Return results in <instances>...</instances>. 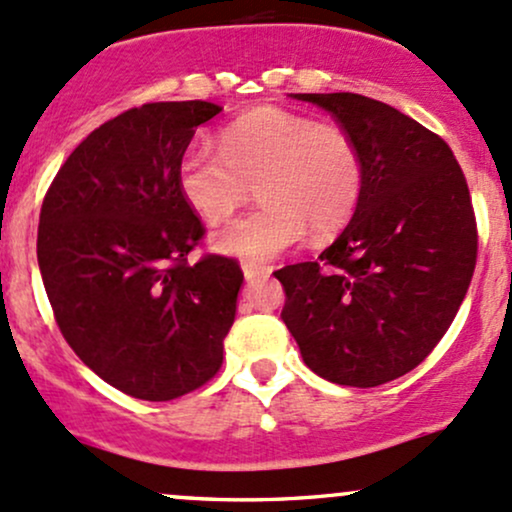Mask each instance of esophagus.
Masks as SVG:
<instances>
[{
  "label": "esophagus",
  "mask_w": 512,
  "mask_h": 512,
  "mask_svg": "<svg viewBox=\"0 0 512 512\" xmlns=\"http://www.w3.org/2000/svg\"><path fill=\"white\" fill-rule=\"evenodd\" d=\"M243 274L247 282H255V279H265L272 274V269L267 265H260V262H243Z\"/></svg>",
  "instance_id": "esophagus-1"
}]
</instances>
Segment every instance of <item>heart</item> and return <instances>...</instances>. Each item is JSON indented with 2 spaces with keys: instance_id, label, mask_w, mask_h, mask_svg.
Returning a JSON list of instances; mask_svg holds the SVG:
<instances>
[{
  "instance_id": "1",
  "label": "heart",
  "mask_w": 512,
  "mask_h": 512,
  "mask_svg": "<svg viewBox=\"0 0 512 512\" xmlns=\"http://www.w3.org/2000/svg\"><path fill=\"white\" fill-rule=\"evenodd\" d=\"M257 184L262 204L221 233L213 247L243 260H272L313 238L347 226L364 187L355 140L338 126L260 106L221 131V148L192 143L177 162L182 199L206 223H221L245 204Z\"/></svg>"
}]
</instances>
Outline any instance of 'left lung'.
Here are the masks:
<instances>
[{
    "instance_id": "obj_1",
    "label": "left lung",
    "mask_w": 512,
    "mask_h": 512,
    "mask_svg": "<svg viewBox=\"0 0 512 512\" xmlns=\"http://www.w3.org/2000/svg\"><path fill=\"white\" fill-rule=\"evenodd\" d=\"M340 123L364 187L352 221L318 262L274 272L303 362L342 386L386 384L418 367L462 306L476 267V218L440 136L362 94H291Z\"/></svg>"
}]
</instances>
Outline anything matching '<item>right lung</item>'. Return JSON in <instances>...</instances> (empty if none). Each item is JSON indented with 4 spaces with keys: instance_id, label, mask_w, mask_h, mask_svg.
I'll return each instance as SVG.
<instances>
[{
    "instance_id": "right-lung-1",
    "label": "right lung",
    "mask_w": 512,
    "mask_h": 512,
    "mask_svg": "<svg viewBox=\"0 0 512 512\" xmlns=\"http://www.w3.org/2000/svg\"><path fill=\"white\" fill-rule=\"evenodd\" d=\"M211 101H155L101 123L55 174L38 267L58 328L106 384L172 401L221 369L243 272L221 255L189 265L204 226L177 162Z\"/></svg>"
}]
</instances>
